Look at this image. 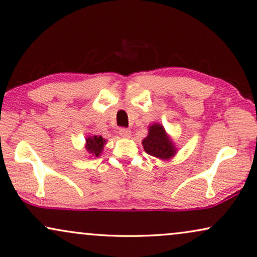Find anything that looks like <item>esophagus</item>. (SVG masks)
Wrapping results in <instances>:
<instances>
[{
    "mask_svg": "<svg viewBox=\"0 0 257 257\" xmlns=\"http://www.w3.org/2000/svg\"><path fill=\"white\" fill-rule=\"evenodd\" d=\"M119 135L122 138H130V136H132V132H130L129 129H125V128H121L119 130Z\"/></svg>",
    "mask_w": 257,
    "mask_h": 257,
    "instance_id": "obj_1",
    "label": "esophagus"
}]
</instances>
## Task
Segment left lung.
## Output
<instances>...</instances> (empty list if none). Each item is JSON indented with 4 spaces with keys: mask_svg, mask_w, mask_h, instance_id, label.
<instances>
[{
    "mask_svg": "<svg viewBox=\"0 0 257 257\" xmlns=\"http://www.w3.org/2000/svg\"><path fill=\"white\" fill-rule=\"evenodd\" d=\"M142 144L148 155L162 161H170L177 153L174 142L161 123L149 124L148 135L143 139Z\"/></svg>",
    "mask_w": 257,
    "mask_h": 257,
    "instance_id": "left-lung-1",
    "label": "left lung"
}]
</instances>
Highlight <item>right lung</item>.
Returning <instances> with one entry per match:
<instances>
[{"label": "right lung", "mask_w": 257, "mask_h": 257, "mask_svg": "<svg viewBox=\"0 0 257 257\" xmlns=\"http://www.w3.org/2000/svg\"><path fill=\"white\" fill-rule=\"evenodd\" d=\"M105 143L106 139L102 136H95V135L87 136L85 138V149L90 154V157H99L103 152Z\"/></svg>", "instance_id": "obj_1"}]
</instances>
